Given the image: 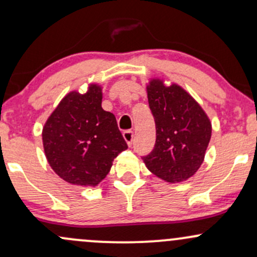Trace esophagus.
Wrapping results in <instances>:
<instances>
[{
    "mask_svg": "<svg viewBox=\"0 0 257 257\" xmlns=\"http://www.w3.org/2000/svg\"><path fill=\"white\" fill-rule=\"evenodd\" d=\"M123 138H124V140L126 141V144H128V146H132L133 139H134V133L132 131H125L123 133Z\"/></svg>",
    "mask_w": 257,
    "mask_h": 257,
    "instance_id": "obj_1",
    "label": "esophagus"
}]
</instances>
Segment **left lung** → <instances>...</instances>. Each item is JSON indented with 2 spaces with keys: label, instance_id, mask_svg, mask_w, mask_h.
I'll use <instances>...</instances> for the list:
<instances>
[{
  "label": "left lung",
  "instance_id": "obj_1",
  "mask_svg": "<svg viewBox=\"0 0 257 257\" xmlns=\"http://www.w3.org/2000/svg\"><path fill=\"white\" fill-rule=\"evenodd\" d=\"M147 98L156 123V144L144 156L150 172L167 182L190 179L204 161L211 138L209 117L184 88L163 79L150 81Z\"/></svg>",
  "mask_w": 257,
  "mask_h": 257
}]
</instances>
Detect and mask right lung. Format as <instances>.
<instances>
[{
    "mask_svg": "<svg viewBox=\"0 0 257 257\" xmlns=\"http://www.w3.org/2000/svg\"><path fill=\"white\" fill-rule=\"evenodd\" d=\"M102 90L90 84L84 94L64 96L42 131L49 166L66 182L96 186L105 179L113 159L128 149L113 113L101 107Z\"/></svg>",
    "mask_w": 257,
    "mask_h": 257,
    "instance_id": "add662e5",
    "label": "right lung"
}]
</instances>
